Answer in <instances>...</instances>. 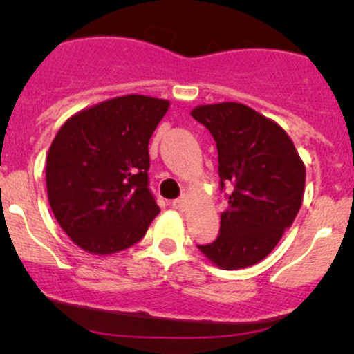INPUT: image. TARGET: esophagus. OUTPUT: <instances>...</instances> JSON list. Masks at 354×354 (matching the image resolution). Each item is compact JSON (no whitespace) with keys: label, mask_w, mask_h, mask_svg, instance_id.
Instances as JSON below:
<instances>
[{"label":"esophagus","mask_w":354,"mask_h":354,"mask_svg":"<svg viewBox=\"0 0 354 354\" xmlns=\"http://www.w3.org/2000/svg\"><path fill=\"white\" fill-rule=\"evenodd\" d=\"M188 206H189L188 196H181V198H178V200L173 201V208L178 211H186L188 209Z\"/></svg>","instance_id":"34e87169"}]
</instances>
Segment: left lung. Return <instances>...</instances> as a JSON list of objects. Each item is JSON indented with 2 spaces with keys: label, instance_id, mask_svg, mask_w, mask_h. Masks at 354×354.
Segmentation results:
<instances>
[{
  "label": "left lung",
  "instance_id": "left-lung-1",
  "mask_svg": "<svg viewBox=\"0 0 354 354\" xmlns=\"http://www.w3.org/2000/svg\"><path fill=\"white\" fill-rule=\"evenodd\" d=\"M191 116L216 141L221 189L233 186L219 236L198 248L221 270L253 266L293 225L303 203L306 168L281 126L246 104H201Z\"/></svg>",
  "mask_w": 354,
  "mask_h": 354
}]
</instances>
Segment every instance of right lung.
Here are the masks:
<instances>
[{"label":"right lung","mask_w":354,"mask_h":354,"mask_svg":"<svg viewBox=\"0 0 354 354\" xmlns=\"http://www.w3.org/2000/svg\"><path fill=\"white\" fill-rule=\"evenodd\" d=\"M168 108V100L118 96L81 109L56 133L46 156L48 200L81 250L123 251L160 213L148 188V145Z\"/></svg>","instance_id":"add662e5"}]
</instances>
